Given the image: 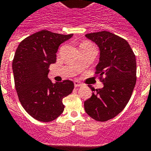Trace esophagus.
Listing matches in <instances>:
<instances>
[{"instance_id": "esophagus-1", "label": "esophagus", "mask_w": 151, "mask_h": 151, "mask_svg": "<svg viewBox=\"0 0 151 151\" xmlns=\"http://www.w3.org/2000/svg\"><path fill=\"white\" fill-rule=\"evenodd\" d=\"M82 86V83L78 82V81H74V86L75 87H79V86Z\"/></svg>"}]
</instances>
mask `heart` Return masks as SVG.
Wrapping results in <instances>:
<instances>
[{"instance_id": "obj_1", "label": "heart", "mask_w": 151, "mask_h": 151, "mask_svg": "<svg viewBox=\"0 0 151 151\" xmlns=\"http://www.w3.org/2000/svg\"><path fill=\"white\" fill-rule=\"evenodd\" d=\"M83 44H90V43H87V42H86V43H83Z\"/></svg>"}]
</instances>
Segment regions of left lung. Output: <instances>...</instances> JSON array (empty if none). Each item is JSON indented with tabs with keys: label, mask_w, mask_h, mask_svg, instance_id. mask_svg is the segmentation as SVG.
I'll return each instance as SVG.
<instances>
[{
	"label": "left lung",
	"mask_w": 151,
	"mask_h": 151,
	"mask_svg": "<svg viewBox=\"0 0 151 151\" xmlns=\"http://www.w3.org/2000/svg\"><path fill=\"white\" fill-rule=\"evenodd\" d=\"M100 51L96 74L103 87L94 89L84 102L85 111L96 121L113 119L126 106L136 83V58L130 45L123 38L108 31L85 35Z\"/></svg>",
	"instance_id": "1"
}]
</instances>
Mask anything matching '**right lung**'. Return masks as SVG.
Instances as JSON below:
<instances>
[{
  "label": "right lung",
  "mask_w": 151,
  "mask_h": 151,
  "mask_svg": "<svg viewBox=\"0 0 151 151\" xmlns=\"http://www.w3.org/2000/svg\"><path fill=\"white\" fill-rule=\"evenodd\" d=\"M72 36L41 30L23 39L16 50L12 68L18 98L27 113L38 121L57 119L65 109L63 99L74 90L71 81L53 83L48 78L58 47Z\"/></svg>",
  "instance_id": "obj_1"
}]
</instances>
